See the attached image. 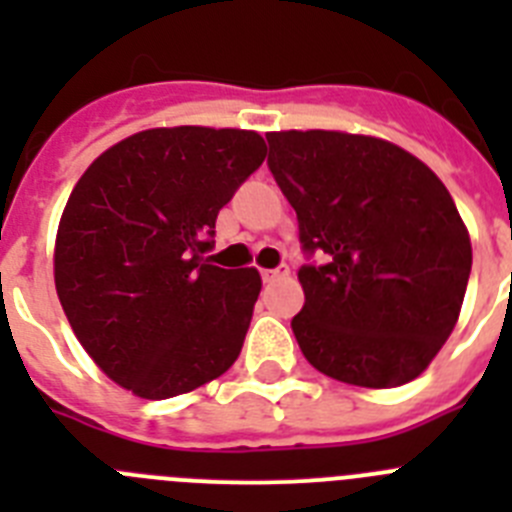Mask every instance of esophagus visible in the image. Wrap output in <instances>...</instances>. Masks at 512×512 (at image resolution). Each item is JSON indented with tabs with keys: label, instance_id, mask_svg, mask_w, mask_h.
<instances>
[{
	"label": "esophagus",
	"instance_id": "34e87169",
	"mask_svg": "<svg viewBox=\"0 0 512 512\" xmlns=\"http://www.w3.org/2000/svg\"><path fill=\"white\" fill-rule=\"evenodd\" d=\"M289 274L287 266H282V269H264L261 271V279L264 282H277V279H284Z\"/></svg>",
	"mask_w": 512,
	"mask_h": 512
}]
</instances>
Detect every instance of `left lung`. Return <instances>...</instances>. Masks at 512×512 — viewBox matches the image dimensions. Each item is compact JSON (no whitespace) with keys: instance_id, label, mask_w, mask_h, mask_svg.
Listing matches in <instances>:
<instances>
[{"instance_id":"obj_1","label":"left lung","mask_w":512,"mask_h":512,"mask_svg":"<svg viewBox=\"0 0 512 512\" xmlns=\"http://www.w3.org/2000/svg\"><path fill=\"white\" fill-rule=\"evenodd\" d=\"M269 169L295 207L305 305L292 318L318 372L387 390L431 366L459 320L472 271L469 230L428 166L374 135L266 133Z\"/></svg>"}]
</instances>
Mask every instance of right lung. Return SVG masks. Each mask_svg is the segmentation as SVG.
I'll list each match as a JSON object with an SVG mask.
<instances>
[{"mask_svg": "<svg viewBox=\"0 0 512 512\" xmlns=\"http://www.w3.org/2000/svg\"><path fill=\"white\" fill-rule=\"evenodd\" d=\"M256 130H140L92 161L63 207L53 279L74 336L122 390L166 400L235 364L256 269L205 261L217 212L259 169Z\"/></svg>", "mask_w": 512, "mask_h": 512, "instance_id": "add662e5", "label": "right lung"}]
</instances>
